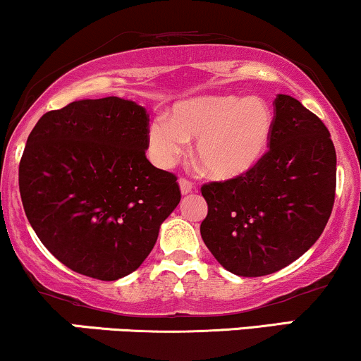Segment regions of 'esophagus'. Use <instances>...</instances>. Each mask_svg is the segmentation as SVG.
<instances>
[{"label":"esophagus","instance_id":"34e87169","mask_svg":"<svg viewBox=\"0 0 361 361\" xmlns=\"http://www.w3.org/2000/svg\"><path fill=\"white\" fill-rule=\"evenodd\" d=\"M179 188H180V194L182 196H185V194H189V192H192L194 190V184L190 180H188V179H180L179 180Z\"/></svg>","mask_w":361,"mask_h":361}]
</instances>
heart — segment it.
<instances>
[{"mask_svg": "<svg viewBox=\"0 0 361 361\" xmlns=\"http://www.w3.org/2000/svg\"><path fill=\"white\" fill-rule=\"evenodd\" d=\"M274 133V111L265 99L240 94H206L182 101L171 120L157 118L148 128V152L162 169L172 167L196 140L194 155L213 179L231 180L264 159Z\"/></svg>", "mask_w": 361, "mask_h": 361, "instance_id": "heart-1", "label": "heart"}]
</instances>
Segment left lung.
I'll return each mask as SVG.
<instances>
[{"label":"left lung","mask_w":361,"mask_h":361,"mask_svg":"<svg viewBox=\"0 0 361 361\" xmlns=\"http://www.w3.org/2000/svg\"><path fill=\"white\" fill-rule=\"evenodd\" d=\"M274 104L270 150L257 167L201 189L202 241L241 277L274 274L302 257L333 211L336 152L328 128L295 97L277 94Z\"/></svg>","instance_id":"1"}]
</instances>
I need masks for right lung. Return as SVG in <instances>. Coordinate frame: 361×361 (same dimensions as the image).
<instances>
[{"instance_id":"obj_1","label":"right lung","mask_w":361,"mask_h":361,"mask_svg":"<svg viewBox=\"0 0 361 361\" xmlns=\"http://www.w3.org/2000/svg\"><path fill=\"white\" fill-rule=\"evenodd\" d=\"M148 114L131 99H79L45 113L20 162L33 231L74 272L118 281L138 269L180 201L177 177L148 162Z\"/></svg>"}]
</instances>
